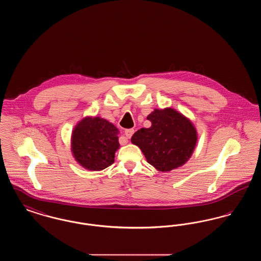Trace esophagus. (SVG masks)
<instances>
[{"label":"esophagus","mask_w":261,"mask_h":261,"mask_svg":"<svg viewBox=\"0 0 261 261\" xmlns=\"http://www.w3.org/2000/svg\"><path fill=\"white\" fill-rule=\"evenodd\" d=\"M133 134H134V129H127V130H125V136H126V138H128V139H130Z\"/></svg>","instance_id":"obj_1"}]
</instances>
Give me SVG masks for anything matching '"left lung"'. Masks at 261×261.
Instances as JSON below:
<instances>
[{
    "label": "left lung",
    "mask_w": 261,
    "mask_h": 261,
    "mask_svg": "<svg viewBox=\"0 0 261 261\" xmlns=\"http://www.w3.org/2000/svg\"><path fill=\"white\" fill-rule=\"evenodd\" d=\"M147 119L151 126L138 130L131 142L160 171H170L183 165L197 143V132L191 121L172 109L154 110Z\"/></svg>",
    "instance_id": "1"
}]
</instances>
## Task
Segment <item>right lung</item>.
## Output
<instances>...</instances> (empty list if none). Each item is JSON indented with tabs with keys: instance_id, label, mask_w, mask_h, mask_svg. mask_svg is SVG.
<instances>
[{
	"instance_id": "obj_1",
	"label": "right lung",
	"mask_w": 261,
	"mask_h": 261,
	"mask_svg": "<svg viewBox=\"0 0 261 261\" xmlns=\"http://www.w3.org/2000/svg\"><path fill=\"white\" fill-rule=\"evenodd\" d=\"M118 129L108 120L87 117L75 127L72 152L75 160L89 170H101L114 162L119 147Z\"/></svg>"
}]
</instances>
